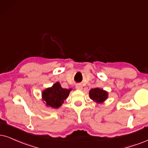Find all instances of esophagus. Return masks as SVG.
Returning a JSON list of instances; mask_svg holds the SVG:
<instances>
[{"mask_svg":"<svg viewBox=\"0 0 148 148\" xmlns=\"http://www.w3.org/2000/svg\"><path fill=\"white\" fill-rule=\"evenodd\" d=\"M76 89H78V90H81V89H83V87H82L81 85H76Z\"/></svg>","mask_w":148,"mask_h":148,"instance_id":"34e87169","label":"esophagus"}]
</instances>
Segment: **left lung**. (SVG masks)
I'll return each instance as SVG.
<instances>
[{"label": "left lung", "instance_id": "left-lung-1", "mask_svg": "<svg viewBox=\"0 0 148 148\" xmlns=\"http://www.w3.org/2000/svg\"><path fill=\"white\" fill-rule=\"evenodd\" d=\"M108 93L103 89L99 88L91 89L89 91V97L91 100L96 101L97 102H102L107 98Z\"/></svg>", "mask_w": 148, "mask_h": 148}]
</instances>
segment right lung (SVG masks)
Instances as JSON below:
<instances>
[{
    "mask_svg": "<svg viewBox=\"0 0 148 148\" xmlns=\"http://www.w3.org/2000/svg\"><path fill=\"white\" fill-rule=\"evenodd\" d=\"M71 89H63L59 83H56L52 87L45 89L42 92V98L46 105L52 108H59L68 98Z\"/></svg>",
    "mask_w": 148,
    "mask_h": 148,
    "instance_id": "obj_1",
    "label": "right lung"
}]
</instances>
